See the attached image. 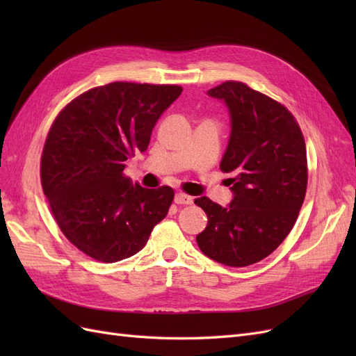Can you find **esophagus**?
<instances>
[{
	"label": "esophagus",
	"instance_id": "34e87169",
	"mask_svg": "<svg viewBox=\"0 0 356 356\" xmlns=\"http://www.w3.org/2000/svg\"><path fill=\"white\" fill-rule=\"evenodd\" d=\"M175 203L178 204H191L193 203V197L186 195V193H177L175 195Z\"/></svg>",
	"mask_w": 356,
	"mask_h": 356
}]
</instances>
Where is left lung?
<instances>
[{"instance_id": "1", "label": "left lung", "mask_w": 356, "mask_h": 356, "mask_svg": "<svg viewBox=\"0 0 356 356\" xmlns=\"http://www.w3.org/2000/svg\"><path fill=\"white\" fill-rule=\"evenodd\" d=\"M208 93L230 111L220 169L234 175L229 178L234 199L227 208L209 197L195 200L208 215L196 241L215 261L251 266L270 255L297 221L307 188L305 136L285 105L242 81H224Z\"/></svg>"}]
</instances>
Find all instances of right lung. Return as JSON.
<instances>
[{"mask_svg": "<svg viewBox=\"0 0 356 356\" xmlns=\"http://www.w3.org/2000/svg\"><path fill=\"white\" fill-rule=\"evenodd\" d=\"M177 84L114 81L83 92L51 123L40 177L53 218L81 252L115 263L139 252L174 202V188L132 186L124 161L181 95Z\"/></svg>", "mask_w": 356, "mask_h": 356, "instance_id": "obj_1", "label": "right lung"}]
</instances>
